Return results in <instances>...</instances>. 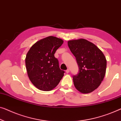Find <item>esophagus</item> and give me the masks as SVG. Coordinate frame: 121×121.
Segmentation results:
<instances>
[{
    "label": "esophagus",
    "mask_w": 121,
    "mask_h": 121,
    "mask_svg": "<svg viewBox=\"0 0 121 121\" xmlns=\"http://www.w3.org/2000/svg\"><path fill=\"white\" fill-rule=\"evenodd\" d=\"M66 72L67 73H69V69H68H68H67L66 71Z\"/></svg>",
    "instance_id": "1"
}]
</instances>
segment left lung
<instances>
[{"instance_id":"1","label":"left lung","mask_w":121,"mask_h":121,"mask_svg":"<svg viewBox=\"0 0 121 121\" xmlns=\"http://www.w3.org/2000/svg\"><path fill=\"white\" fill-rule=\"evenodd\" d=\"M68 46L79 67L77 74L73 76L75 88L82 93L92 92L98 87L105 76V56L95 44L85 39L69 41Z\"/></svg>"}]
</instances>
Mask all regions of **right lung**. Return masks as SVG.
<instances>
[{"instance_id": "obj_1", "label": "right lung", "mask_w": 121, "mask_h": 121, "mask_svg": "<svg viewBox=\"0 0 121 121\" xmlns=\"http://www.w3.org/2000/svg\"><path fill=\"white\" fill-rule=\"evenodd\" d=\"M62 39L49 36L35 43L27 53L26 65L30 81L38 89L49 91L56 86L64 76L59 60L54 56L62 44Z\"/></svg>"}]
</instances>
